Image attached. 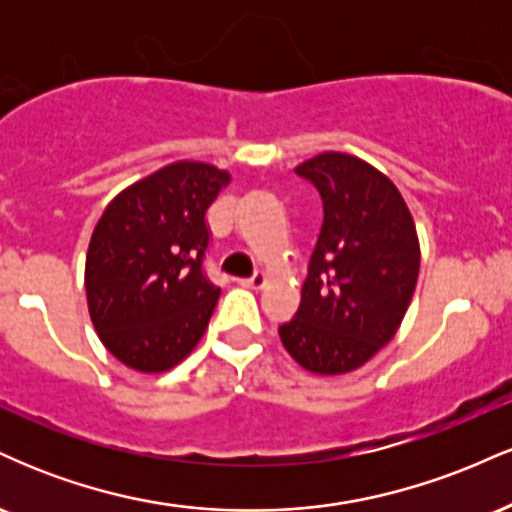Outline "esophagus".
<instances>
[{
    "instance_id": "1",
    "label": "esophagus",
    "mask_w": 512,
    "mask_h": 512,
    "mask_svg": "<svg viewBox=\"0 0 512 512\" xmlns=\"http://www.w3.org/2000/svg\"><path fill=\"white\" fill-rule=\"evenodd\" d=\"M240 284H243L245 289H255L257 291V289H262L264 284H267V276L257 272V274H252L250 279H240Z\"/></svg>"
}]
</instances>
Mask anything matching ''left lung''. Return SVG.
Masks as SVG:
<instances>
[{"label": "left lung", "instance_id": "8db88e82", "mask_svg": "<svg viewBox=\"0 0 512 512\" xmlns=\"http://www.w3.org/2000/svg\"><path fill=\"white\" fill-rule=\"evenodd\" d=\"M322 197L320 236L301 305L279 327L298 366L342 375L395 337L419 279V238L387 175L361 158L325 151L296 168Z\"/></svg>", "mask_w": 512, "mask_h": 512}]
</instances>
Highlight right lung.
<instances>
[{
    "mask_svg": "<svg viewBox=\"0 0 512 512\" xmlns=\"http://www.w3.org/2000/svg\"><path fill=\"white\" fill-rule=\"evenodd\" d=\"M228 182L209 163H170L122 190L93 228L88 313L125 366L163 373L202 339L221 296L204 274L207 211Z\"/></svg>",
    "mask_w": 512,
    "mask_h": 512,
    "instance_id": "add662e5",
    "label": "right lung"
}]
</instances>
